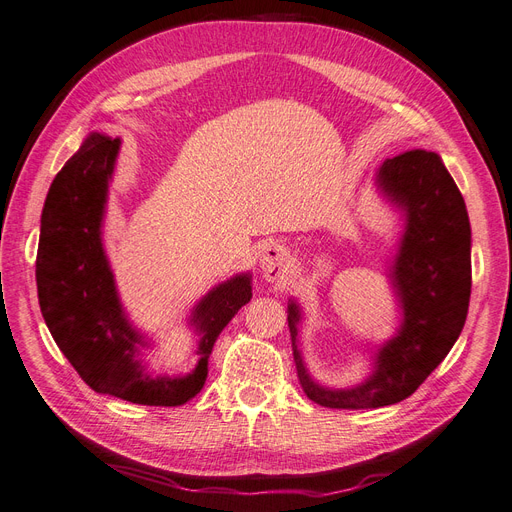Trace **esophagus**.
<instances>
[{"label":"esophagus","mask_w":512,"mask_h":512,"mask_svg":"<svg viewBox=\"0 0 512 512\" xmlns=\"http://www.w3.org/2000/svg\"><path fill=\"white\" fill-rule=\"evenodd\" d=\"M259 265L265 280L278 282L288 272V265H291V251H288V247H284L280 242H272L261 251Z\"/></svg>","instance_id":"34e87169"}]
</instances>
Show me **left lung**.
<instances>
[{"label": "left lung", "mask_w": 512, "mask_h": 512, "mask_svg": "<svg viewBox=\"0 0 512 512\" xmlns=\"http://www.w3.org/2000/svg\"><path fill=\"white\" fill-rule=\"evenodd\" d=\"M376 184L406 217L389 274L402 326L376 351L368 379L351 389H330L311 379L297 347L301 309L288 303L299 383L324 408H383L410 397L446 358L469 311V213L441 159L427 150L404 152L379 167Z\"/></svg>", "instance_id": "left-lung-1"}]
</instances>
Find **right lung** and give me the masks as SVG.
<instances>
[{"instance_id":"add662e5","label":"right lung","mask_w":512,"mask_h":512,"mask_svg":"<svg viewBox=\"0 0 512 512\" xmlns=\"http://www.w3.org/2000/svg\"><path fill=\"white\" fill-rule=\"evenodd\" d=\"M121 140L92 133L50 186L35 263L43 320L66 360L96 393L142 406H182L203 389L219 332L253 297L251 274L217 284L192 309L198 364L188 376H150L140 360L148 341L117 295L102 244V219Z\"/></svg>"}]
</instances>
